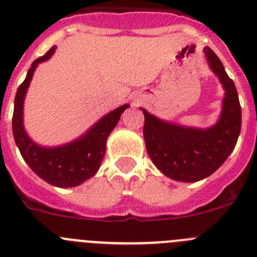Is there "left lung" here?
<instances>
[{
    "label": "left lung",
    "mask_w": 257,
    "mask_h": 257,
    "mask_svg": "<svg viewBox=\"0 0 257 257\" xmlns=\"http://www.w3.org/2000/svg\"><path fill=\"white\" fill-rule=\"evenodd\" d=\"M203 52L225 90L222 109L213 125H181L141 108L144 114V141L152 162L168 178L187 183L201 181L217 171L233 151L241 132V106L235 84L217 55L208 46Z\"/></svg>",
    "instance_id": "obj_1"
}]
</instances>
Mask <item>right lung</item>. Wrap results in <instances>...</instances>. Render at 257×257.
Returning <instances> with one entry per match:
<instances>
[{
    "label": "right lung",
    "mask_w": 257,
    "mask_h": 257,
    "mask_svg": "<svg viewBox=\"0 0 257 257\" xmlns=\"http://www.w3.org/2000/svg\"><path fill=\"white\" fill-rule=\"evenodd\" d=\"M55 50L56 46L51 47L46 55L32 62L26 79L17 89L12 116V133L22 158L40 178L51 186L70 188L80 186L95 176L105 154L106 139L120 120L121 113L129 108V104H123L109 111L74 141L55 147L36 143L25 129V98L36 68L41 62L47 61L55 54Z\"/></svg>",
    "instance_id": "obj_1"
}]
</instances>
